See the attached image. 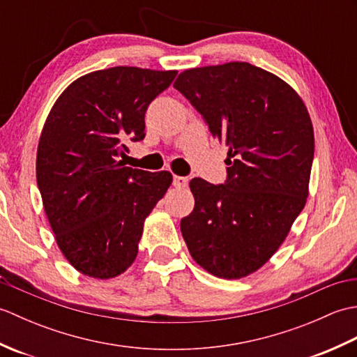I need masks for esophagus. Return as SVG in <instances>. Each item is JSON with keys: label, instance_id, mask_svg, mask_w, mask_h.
<instances>
[{"label": "esophagus", "instance_id": "obj_1", "mask_svg": "<svg viewBox=\"0 0 357 357\" xmlns=\"http://www.w3.org/2000/svg\"><path fill=\"white\" fill-rule=\"evenodd\" d=\"M188 184V179L184 176H173V185L178 188H184Z\"/></svg>", "mask_w": 357, "mask_h": 357}]
</instances>
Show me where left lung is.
<instances>
[{
  "label": "left lung",
  "mask_w": 357,
  "mask_h": 357,
  "mask_svg": "<svg viewBox=\"0 0 357 357\" xmlns=\"http://www.w3.org/2000/svg\"><path fill=\"white\" fill-rule=\"evenodd\" d=\"M173 87L229 147L225 184L190 181L195 208L181 221L188 252L213 276L252 275L305 207L314 155L308 110L284 79L248 63L188 69Z\"/></svg>",
  "instance_id": "obj_1"
}]
</instances>
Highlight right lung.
I'll return each instance as SVG.
<instances>
[{"label": "right lung", "mask_w": 357, "mask_h": 357, "mask_svg": "<svg viewBox=\"0 0 357 357\" xmlns=\"http://www.w3.org/2000/svg\"><path fill=\"white\" fill-rule=\"evenodd\" d=\"M176 70L110 67L75 79L45 119L36 183L56 244L72 267L95 279L124 273L138 255L144 221L162 199L170 172L118 161L144 139L146 110Z\"/></svg>", "instance_id": "add662e5"}]
</instances>
